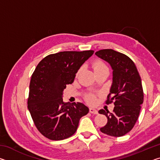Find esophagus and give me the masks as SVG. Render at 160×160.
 Wrapping results in <instances>:
<instances>
[{
	"mask_svg": "<svg viewBox=\"0 0 160 160\" xmlns=\"http://www.w3.org/2000/svg\"><path fill=\"white\" fill-rule=\"evenodd\" d=\"M90 112L93 113V114H98V111L95 109H94V108H90Z\"/></svg>",
	"mask_w": 160,
	"mask_h": 160,
	"instance_id": "esophagus-1",
	"label": "esophagus"
}]
</instances>
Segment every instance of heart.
<instances>
[{"mask_svg":"<svg viewBox=\"0 0 160 160\" xmlns=\"http://www.w3.org/2000/svg\"><path fill=\"white\" fill-rule=\"evenodd\" d=\"M107 68L106 66V65H105L101 61H94L93 64H92V68L94 70V72H96L97 71H99V70H101L104 69V68ZM80 71V70H78V72H77V75L79 74ZM86 99L88 102H90L91 103H93V102H95V96L93 95V94H88V95L86 97Z\"/></svg>","mask_w":160,"mask_h":160,"instance_id":"obj_1","label":"heart"}]
</instances>
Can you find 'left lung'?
I'll use <instances>...</instances> for the list:
<instances>
[{"label": "left lung", "mask_w": 160, "mask_h": 160, "mask_svg": "<svg viewBox=\"0 0 160 160\" xmlns=\"http://www.w3.org/2000/svg\"><path fill=\"white\" fill-rule=\"evenodd\" d=\"M95 55L107 62L113 70L107 103L113 101L115 107L111 113L104 109L99 111L108 118L106 126L100 131L111 136H123L133 128L138 118L144 97L141 78L133 61L124 54L113 49H103L97 51Z\"/></svg>", "instance_id": "1"}]
</instances>
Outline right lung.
I'll list each match as a JSON object with an SVG mask.
<instances>
[{
	"label": "right lung",
	"mask_w": 160,
	"mask_h": 160,
	"mask_svg": "<svg viewBox=\"0 0 160 160\" xmlns=\"http://www.w3.org/2000/svg\"><path fill=\"white\" fill-rule=\"evenodd\" d=\"M94 51H61L39 62L29 84L28 109L35 126L47 138L61 140L73 135L81 117L89 112L82 103L64 102L63 90L73 82Z\"/></svg>",
	"instance_id": "add662e5"
}]
</instances>
